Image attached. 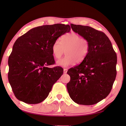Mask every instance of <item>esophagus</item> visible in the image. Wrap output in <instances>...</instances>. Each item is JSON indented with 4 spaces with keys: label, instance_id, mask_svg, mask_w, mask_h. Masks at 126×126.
Wrapping results in <instances>:
<instances>
[{
    "label": "esophagus",
    "instance_id": "1",
    "mask_svg": "<svg viewBox=\"0 0 126 126\" xmlns=\"http://www.w3.org/2000/svg\"><path fill=\"white\" fill-rule=\"evenodd\" d=\"M67 69H66V68H64L63 69V73L64 74H66L67 72Z\"/></svg>",
    "mask_w": 126,
    "mask_h": 126
}]
</instances>
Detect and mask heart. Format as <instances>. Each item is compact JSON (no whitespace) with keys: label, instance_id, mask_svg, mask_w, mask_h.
<instances>
[{"label":"heart","instance_id":"obj_1","mask_svg":"<svg viewBox=\"0 0 126 126\" xmlns=\"http://www.w3.org/2000/svg\"><path fill=\"white\" fill-rule=\"evenodd\" d=\"M89 41L81 37L78 33L71 32L64 35L61 39L56 40L52 46V54L56 59L62 57L66 51V56L56 62L58 66L67 67L75 63H82L90 51Z\"/></svg>","mask_w":126,"mask_h":126}]
</instances>
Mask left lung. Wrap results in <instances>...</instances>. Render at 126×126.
I'll use <instances>...</instances> for the list:
<instances>
[{
    "label": "left lung",
    "mask_w": 126,
    "mask_h": 126,
    "mask_svg": "<svg viewBox=\"0 0 126 126\" xmlns=\"http://www.w3.org/2000/svg\"><path fill=\"white\" fill-rule=\"evenodd\" d=\"M70 26L74 32L89 41L90 47L85 60L68 70L70 80L67 90L76 103L93 105L111 91L117 75V54L105 33L87 26Z\"/></svg>",
    "instance_id": "obj_1"
}]
</instances>
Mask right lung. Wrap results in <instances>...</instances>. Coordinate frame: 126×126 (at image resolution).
I'll use <instances>...</instances> for the list:
<instances>
[{"label":"right lung","mask_w":126,"mask_h":126,"mask_svg":"<svg viewBox=\"0 0 126 126\" xmlns=\"http://www.w3.org/2000/svg\"><path fill=\"white\" fill-rule=\"evenodd\" d=\"M70 29L69 25L62 24L39 26L15 41L8 58V78L18 100L37 104L48 97L63 71L59 66L47 67L55 63L52 46Z\"/></svg>","instance_id":"right-lung-1"}]
</instances>
